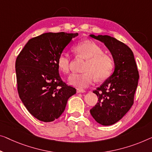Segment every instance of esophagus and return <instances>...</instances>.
I'll return each instance as SVG.
<instances>
[{"mask_svg": "<svg viewBox=\"0 0 152 152\" xmlns=\"http://www.w3.org/2000/svg\"><path fill=\"white\" fill-rule=\"evenodd\" d=\"M85 90L84 89H77V93H85Z\"/></svg>", "mask_w": 152, "mask_h": 152, "instance_id": "1", "label": "esophagus"}]
</instances>
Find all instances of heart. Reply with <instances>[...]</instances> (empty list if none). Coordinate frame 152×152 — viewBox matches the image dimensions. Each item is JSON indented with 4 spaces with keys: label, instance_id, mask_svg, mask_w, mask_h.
I'll return each mask as SVG.
<instances>
[{
    "label": "heart",
    "instance_id": "heart-1",
    "mask_svg": "<svg viewBox=\"0 0 152 152\" xmlns=\"http://www.w3.org/2000/svg\"><path fill=\"white\" fill-rule=\"evenodd\" d=\"M74 52L77 56L87 59L84 66L85 72L72 74L68 82L78 89H85L91 85L94 78L104 80L111 75L114 69V60L109 54L104 53L103 49L96 42L85 39L77 43L74 46ZM58 69L63 73L67 74L70 70V58L66 53L58 55L57 60Z\"/></svg>",
    "mask_w": 152,
    "mask_h": 152
}]
</instances>
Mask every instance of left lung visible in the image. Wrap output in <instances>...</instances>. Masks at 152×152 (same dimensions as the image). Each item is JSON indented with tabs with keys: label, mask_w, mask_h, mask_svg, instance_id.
Here are the masks:
<instances>
[{
	"label": "left lung",
	"mask_w": 152,
	"mask_h": 152,
	"mask_svg": "<svg viewBox=\"0 0 152 152\" xmlns=\"http://www.w3.org/2000/svg\"><path fill=\"white\" fill-rule=\"evenodd\" d=\"M103 42L114 59L115 71L94 91L98 102L90 110L94 119L103 126L119 121L134 104L139 75L132 51L127 45L108 35H91Z\"/></svg>",
	"instance_id": "obj_1"
}]
</instances>
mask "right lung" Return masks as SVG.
Instances as JSON below:
<instances>
[{"label":"right lung","mask_w":152,"mask_h":152,"mask_svg":"<svg viewBox=\"0 0 152 152\" xmlns=\"http://www.w3.org/2000/svg\"><path fill=\"white\" fill-rule=\"evenodd\" d=\"M78 33H46L29 39L17 56L18 92L28 111L39 121H53L76 93L63 82L57 58Z\"/></svg>","instance_id":"obj_1"}]
</instances>
